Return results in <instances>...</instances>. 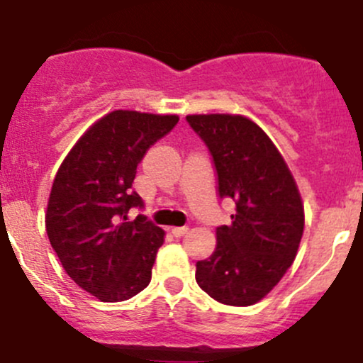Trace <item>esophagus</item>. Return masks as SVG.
Listing matches in <instances>:
<instances>
[{
  "label": "esophagus",
  "instance_id": "1",
  "mask_svg": "<svg viewBox=\"0 0 363 363\" xmlns=\"http://www.w3.org/2000/svg\"><path fill=\"white\" fill-rule=\"evenodd\" d=\"M186 233H189V227H173V229H171V234H173L174 238H183Z\"/></svg>",
  "mask_w": 363,
  "mask_h": 363
}]
</instances>
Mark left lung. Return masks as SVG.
Returning <instances> with one entry per match:
<instances>
[{
    "label": "left lung",
    "instance_id": "8db88e82",
    "mask_svg": "<svg viewBox=\"0 0 363 363\" xmlns=\"http://www.w3.org/2000/svg\"><path fill=\"white\" fill-rule=\"evenodd\" d=\"M216 171L220 199L234 201L230 225L216 227V248L196 264L209 297L252 306L278 285L297 255L304 208L292 173L255 122L241 115H189Z\"/></svg>",
    "mask_w": 363,
    "mask_h": 363
}]
</instances>
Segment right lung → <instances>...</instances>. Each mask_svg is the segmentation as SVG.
Instances as JSON below:
<instances>
[{
  "label": "right lung",
  "instance_id": "add662e5",
  "mask_svg": "<svg viewBox=\"0 0 363 363\" xmlns=\"http://www.w3.org/2000/svg\"><path fill=\"white\" fill-rule=\"evenodd\" d=\"M178 124L177 115L117 110L96 122L71 148L55 174L45 225L68 276L103 302L147 289L164 230L145 215L133 189L138 164Z\"/></svg>",
  "mask_w": 363,
  "mask_h": 363
}]
</instances>
